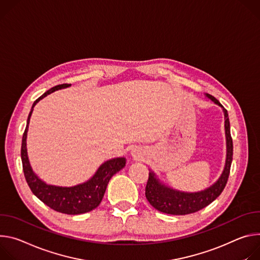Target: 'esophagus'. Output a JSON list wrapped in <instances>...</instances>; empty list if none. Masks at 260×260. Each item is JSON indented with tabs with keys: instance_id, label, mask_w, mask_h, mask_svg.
Instances as JSON below:
<instances>
[{
	"instance_id": "1",
	"label": "esophagus",
	"mask_w": 260,
	"mask_h": 260,
	"mask_svg": "<svg viewBox=\"0 0 260 260\" xmlns=\"http://www.w3.org/2000/svg\"><path fill=\"white\" fill-rule=\"evenodd\" d=\"M134 156H136V155H134Z\"/></svg>"
}]
</instances>
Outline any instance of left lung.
Masks as SVG:
<instances>
[{"mask_svg":"<svg viewBox=\"0 0 260 260\" xmlns=\"http://www.w3.org/2000/svg\"><path fill=\"white\" fill-rule=\"evenodd\" d=\"M211 101L220 106L224 112V129L226 138V160L220 178L210 187L197 192H185L171 188L162 183L153 170L150 169L146 187V197L153 208L169 215H187L206 208L222 193L226 186L230 165L233 162L234 146L230 135V124L227 110L213 96L206 94Z\"/></svg>","mask_w":260,"mask_h":260,"instance_id":"obj_1","label":"left lung"}]
</instances>
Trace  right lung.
<instances>
[{
	"label": "right lung",
	"instance_id": "add662e5",
	"mask_svg": "<svg viewBox=\"0 0 260 260\" xmlns=\"http://www.w3.org/2000/svg\"><path fill=\"white\" fill-rule=\"evenodd\" d=\"M69 86H71V84L67 83L55 85L33 103L31 111L27 117L25 130L22 135L21 162L24 178L28 187L32 190L33 194L37 196L43 204L56 212L67 215H78L91 212L100 205L109 180L113 175H115L125 167L126 158L119 157L105 161L99 166V168L96 170L94 176L91 179L71 187L47 184L35 174L31 166L30 160H28L26 150L28 124H30L34 107L40 100H42L47 95L55 91L69 88Z\"/></svg>",
	"mask_w": 260,
	"mask_h": 260
}]
</instances>
